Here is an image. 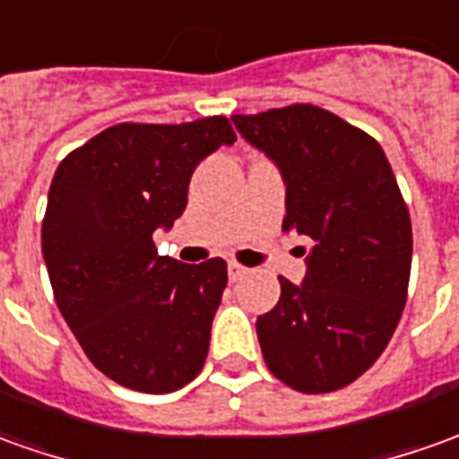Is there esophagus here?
I'll return each mask as SVG.
<instances>
[{"label":"esophagus","instance_id":"esophagus-1","mask_svg":"<svg viewBox=\"0 0 459 459\" xmlns=\"http://www.w3.org/2000/svg\"><path fill=\"white\" fill-rule=\"evenodd\" d=\"M246 273H248V268H246V265H240V263H233V261L229 263V278L233 281V283L240 281Z\"/></svg>","mask_w":459,"mask_h":459}]
</instances>
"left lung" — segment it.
I'll return each instance as SVG.
<instances>
[{
    "label": "left lung",
    "mask_w": 459,
    "mask_h": 459,
    "mask_svg": "<svg viewBox=\"0 0 459 459\" xmlns=\"http://www.w3.org/2000/svg\"><path fill=\"white\" fill-rule=\"evenodd\" d=\"M278 166L283 230L313 240L306 278L255 320L268 370L300 393H330L370 368L408 298L412 226L380 143L313 104L233 117Z\"/></svg>",
    "instance_id": "8db88e82"
}]
</instances>
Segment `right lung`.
I'll list each match as a JSON object with an SVG mask.
<instances>
[{
	"label": "right lung",
	"instance_id": "1",
	"mask_svg": "<svg viewBox=\"0 0 459 459\" xmlns=\"http://www.w3.org/2000/svg\"><path fill=\"white\" fill-rule=\"evenodd\" d=\"M236 134L226 117L191 124H117L56 169L41 253L56 306L86 358L114 383L174 393L206 363L226 261L159 255L188 204L196 166Z\"/></svg>",
	"mask_w": 459,
	"mask_h": 459
}]
</instances>
